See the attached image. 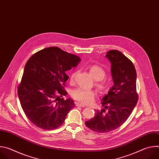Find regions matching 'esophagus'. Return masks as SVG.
Listing matches in <instances>:
<instances>
[{
    "label": "esophagus",
    "mask_w": 159,
    "mask_h": 159,
    "mask_svg": "<svg viewBox=\"0 0 159 159\" xmlns=\"http://www.w3.org/2000/svg\"><path fill=\"white\" fill-rule=\"evenodd\" d=\"M75 106H77V107H85L84 105L79 103V102H75Z\"/></svg>",
    "instance_id": "34e87169"
}]
</instances>
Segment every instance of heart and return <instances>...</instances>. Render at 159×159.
Masks as SVG:
<instances>
[{
    "instance_id": "1",
    "label": "heart",
    "mask_w": 159,
    "mask_h": 159,
    "mask_svg": "<svg viewBox=\"0 0 159 159\" xmlns=\"http://www.w3.org/2000/svg\"><path fill=\"white\" fill-rule=\"evenodd\" d=\"M90 74L96 80L95 85L99 92L106 93L110 85V81L105 77L106 73L102 68L98 65H91L88 68ZM76 75V71L74 72L70 77V82H73ZM96 93L92 90H86L81 87H77L72 90L71 96L76 101L83 104H89L94 102L96 98Z\"/></svg>"
}]
</instances>
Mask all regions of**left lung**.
Returning a JSON list of instances; mask_svg holds the SVG:
<instances>
[{
	"label": "left lung",
	"instance_id": "left-lung-1",
	"mask_svg": "<svg viewBox=\"0 0 159 159\" xmlns=\"http://www.w3.org/2000/svg\"><path fill=\"white\" fill-rule=\"evenodd\" d=\"M106 57L111 62V72L114 85L102 99L104 109L97 110L95 116L85 121L94 131L107 133L120 127L129 116L138 101L136 88L137 72L126 57L118 50H110ZM108 112L104 113L105 109Z\"/></svg>",
	"mask_w": 159,
	"mask_h": 159
}]
</instances>
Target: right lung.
Instances as JSON below:
<instances>
[{
  "instance_id": "1",
  "label": "right lung",
  "mask_w": 159,
  "mask_h": 159,
  "mask_svg": "<svg viewBox=\"0 0 159 159\" xmlns=\"http://www.w3.org/2000/svg\"><path fill=\"white\" fill-rule=\"evenodd\" d=\"M79 57L58 47H48L34 54L27 61L17 94L28 118L37 127L54 129L61 126L74 101L63 89L69 79L66 72L77 66Z\"/></svg>"
}]
</instances>
